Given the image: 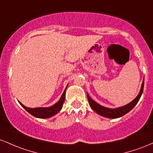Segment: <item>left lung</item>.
<instances>
[{"label":"left lung","mask_w":153,"mask_h":153,"mask_svg":"<svg viewBox=\"0 0 153 153\" xmlns=\"http://www.w3.org/2000/svg\"><path fill=\"white\" fill-rule=\"evenodd\" d=\"M143 89H144V80L142 82L141 89H140V92H139L138 95L137 96V97L134 100H132L130 103H128L126 105L122 106V107L117 108H108L103 107V106L100 105L98 103L94 101L93 100H92L88 94H87V99H88L89 104H90L91 108L95 111L97 114H98L100 116H104V117L109 118H116L121 117V116H124L125 114H126L127 113L129 112L136 105L137 102H138L139 100L141 97V95L143 92Z\"/></svg>","instance_id":"obj_1"}]
</instances>
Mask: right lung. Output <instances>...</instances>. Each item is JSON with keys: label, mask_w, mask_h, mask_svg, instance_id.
<instances>
[{"label": "right lung", "mask_w": 153, "mask_h": 153, "mask_svg": "<svg viewBox=\"0 0 153 153\" xmlns=\"http://www.w3.org/2000/svg\"><path fill=\"white\" fill-rule=\"evenodd\" d=\"M66 88H67V87H66V89H65L64 92H63V95L61 97L59 100H58L56 104H54L53 105L51 106V107L30 108L26 107V106L24 105L23 104H22L21 102H19V103L22 107L29 113V114L32 115V116H35V117L39 118H48L50 117H52L54 115L57 114L58 113L61 111V108H62V106L65 100V94H66Z\"/></svg>", "instance_id": "obj_1"}]
</instances>
